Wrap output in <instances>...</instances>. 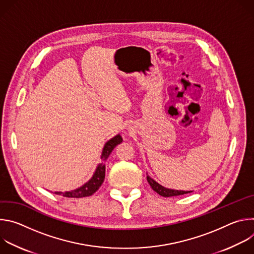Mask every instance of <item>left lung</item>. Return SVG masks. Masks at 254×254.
Masks as SVG:
<instances>
[{
  "instance_id": "1",
  "label": "left lung",
  "mask_w": 254,
  "mask_h": 254,
  "mask_svg": "<svg viewBox=\"0 0 254 254\" xmlns=\"http://www.w3.org/2000/svg\"><path fill=\"white\" fill-rule=\"evenodd\" d=\"M147 180L150 184V186L152 187V189L157 192L159 195L163 196V197H173V196H180V195H184V194H188L191 193L192 191H179V190H173V189H168L163 187L162 185L158 184L155 180H153L150 176H147Z\"/></svg>"
}]
</instances>
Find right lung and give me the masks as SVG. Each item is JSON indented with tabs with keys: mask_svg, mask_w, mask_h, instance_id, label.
I'll return each instance as SVG.
<instances>
[{
	"mask_svg": "<svg viewBox=\"0 0 254 254\" xmlns=\"http://www.w3.org/2000/svg\"><path fill=\"white\" fill-rule=\"evenodd\" d=\"M122 141H123V137L120 134H118L105 143L101 154V163L97 166L95 173L93 174L92 178L88 181L87 183H85L83 186H81L76 190L65 192V193L55 192V194L62 195L63 197H67V198H83V197L91 196L93 193H95L103 183V180L105 177V162L107 158L110 157L113 150Z\"/></svg>",
	"mask_w": 254,
	"mask_h": 254,
	"instance_id": "1",
	"label": "right lung"
}]
</instances>
